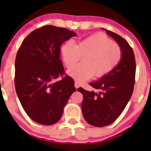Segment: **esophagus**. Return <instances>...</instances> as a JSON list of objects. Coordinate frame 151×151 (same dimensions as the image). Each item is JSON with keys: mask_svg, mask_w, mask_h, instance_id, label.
Wrapping results in <instances>:
<instances>
[{"mask_svg": "<svg viewBox=\"0 0 151 151\" xmlns=\"http://www.w3.org/2000/svg\"><path fill=\"white\" fill-rule=\"evenodd\" d=\"M74 85H75V87L76 88H78V87H79L80 86V84L78 83V82H75V84H74Z\"/></svg>", "mask_w": 151, "mask_h": 151, "instance_id": "esophagus-1", "label": "esophagus"}]
</instances>
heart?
I'll return each instance as SVG.
<instances>
[{
    "mask_svg": "<svg viewBox=\"0 0 151 151\" xmlns=\"http://www.w3.org/2000/svg\"><path fill=\"white\" fill-rule=\"evenodd\" d=\"M61 56L67 69H71L82 57L83 63L68 71L76 81L82 82L95 75L97 78L106 76L120 61L122 49L118 45L104 34H96L76 45L68 40L62 45Z\"/></svg>",
    "mask_w": 151,
    "mask_h": 151,
    "instance_id": "1",
    "label": "heart"
}]
</instances>
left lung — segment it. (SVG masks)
Returning <instances> with one entry per match:
<instances>
[{
  "mask_svg": "<svg viewBox=\"0 0 151 151\" xmlns=\"http://www.w3.org/2000/svg\"><path fill=\"white\" fill-rule=\"evenodd\" d=\"M103 29L120 47V61L110 73L89 84L98 92L81 87L77 89L83 95L82 112L84 119L97 127L111 124L122 113L133 94L136 71L135 55L127 41L114 32Z\"/></svg>",
  "mask_w": 151,
  "mask_h": 151,
  "instance_id": "obj_1",
  "label": "left lung"
}]
</instances>
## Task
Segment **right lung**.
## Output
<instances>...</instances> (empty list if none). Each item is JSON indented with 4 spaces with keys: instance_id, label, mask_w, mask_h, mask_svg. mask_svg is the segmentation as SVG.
<instances>
[{
    "instance_id": "obj_1",
    "label": "right lung",
    "mask_w": 151,
    "mask_h": 151,
    "mask_svg": "<svg viewBox=\"0 0 151 151\" xmlns=\"http://www.w3.org/2000/svg\"><path fill=\"white\" fill-rule=\"evenodd\" d=\"M76 34L67 29L45 25L22 41L15 60V88L20 104L32 120L51 125L60 119L74 81L65 76L60 60V46Z\"/></svg>"
}]
</instances>
